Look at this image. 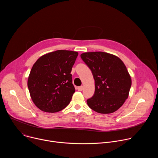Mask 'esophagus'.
<instances>
[{"mask_svg":"<svg viewBox=\"0 0 158 158\" xmlns=\"http://www.w3.org/2000/svg\"><path fill=\"white\" fill-rule=\"evenodd\" d=\"M83 89H84V87H83L82 85H81V86H79V87H77V90H78V91H82Z\"/></svg>","mask_w":158,"mask_h":158,"instance_id":"34e87169","label":"esophagus"}]
</instances>
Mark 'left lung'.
Wrapping results in <instances>:
<instances>
[{"label": "left lung", "mask_w": 158, "mask_h": 158, "mask_svg": "<svg viewBox=\"0 0 158 158\" xmlns=\"http://www.w3.org/2000/svg\"><path fill=\"white\" fill-rule=\"evenodd\" d=\"M81 57L91 70L95 81L94 94L87 100L88 106L101 114L116 111L127 99L132 83L124 62L104 52H84Z\"/></svg>", "instance_id": "8db88e82"}]
</instances>
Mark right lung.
<instances>
[{
  "mask_svg": "<svg viewBox=\"0 0 158 158\" xmlns=\"http://www.w3.org/2000/svg\"><path fill=\"white\" fill-rule=\"evenodd\" d=\"M77 56L75 51L58 50L42 56L34 63L27 86L39 109L53 113L69 104L75 92L71 73Z\"/></svg>",
  "mask_w": 158,
  "mask_h": 158,
  "instance_id": "1",
  "label": "right lung"
}]
</instances>
